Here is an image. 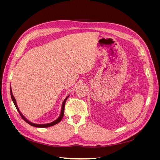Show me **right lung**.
Instances as JSON below:
<instances>
[{
  "label": "right lung",
  "mask_w": 160,
  "mask_h": 160,
  "mask_svg": "<svg viewBox=\"0 0 160 160\" xmlns=\"http://www.w3.org/2000/svg\"><path fill=\"white\" fill-rule=\"evenodd\" d=\"M10 91H11V99L13 101V103L14 104V105H15V107L18 111V112L19 113V114H20V115L21 116V118H22V119L25 121V122H26L28 124L31 125V126H34V127H37V128H49V127H51V126H52V125H56L58 123H59L61 119H62V118H63V115H64V110H65V102L66 101L67 99V98H69V96H67V98L65 99V100L63 101V102H62V107H61V114L59 115V117L56 120H55L54 122H52L51 123H46V124H37V123H33L31 122H29L27 118H25V117H24L23 115L21 113L20 110H19L18 106H17V102H16V99L15 98H14V96L12 95V89H11H11H10Z\"/></svg>",
  "instance_id": "right-lung-1"
}]
</instances>
